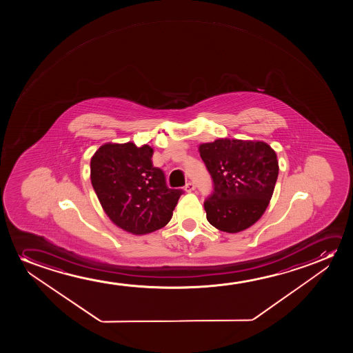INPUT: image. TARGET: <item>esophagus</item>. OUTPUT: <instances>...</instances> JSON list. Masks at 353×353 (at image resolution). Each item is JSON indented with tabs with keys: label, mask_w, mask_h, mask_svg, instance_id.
Masks as SVG:
<instances>
[{
	"label": "esophagus",
	"mask_w": 353,
	"mask_h": 353,
	"mask_svg": "<svg viewBox=\"0 0 353 353\" xmlns=\"http://www.w3.org/2000/svg\"><path fill=\"white\" fill-rule=\"evenodd\" d=\"M194 189H195V184L193 182H188V183L184 185V190L187 192V193H190V192H193Z\"/></svg>",
	"instance_id": "obj_1"
}]
</instances>
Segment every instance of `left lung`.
Here are the masks:
<instances>
[{
    "label": "left lung",
    "mask_w": 353,
    "mask_h": 353,
    "mask_svg": "<svg viewBox=\"0 0 353 353\" xmlns=\"http://www.w3.org/2000/svg\"><path fill=\"white\" fill-rule=\"evenodd\" d=\"M213 179L203 208L221 232H242L265 212L279 176L275 150L263 141L218 139L199 145Z\"/></svg>",
    "instance_id": "obj_1"
}]
</instances>
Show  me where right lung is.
Returning <instances> with one entry per match:
<instances>
[{"label":"right lung","mask_w":353,"mask_h":353,"mask_svg":"<svg viewBox=\"0 0 353 353\" xmlns=\"http://www.w3.org/2000/svg\"><path fill=\"white\" fill-rule=\"evenodd\" d=\"M152 155L148 145L105 143L90 160L92 188L103 211L117 227L134 235L165 227L183 193L166 185Z\"/></svg>","instance_id":"add662e5"}]
</instances>
